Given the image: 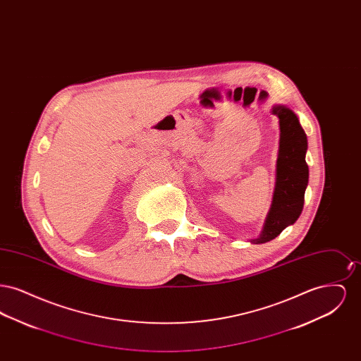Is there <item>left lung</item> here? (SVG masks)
Segmentation results:
<instances>
[{
    "mask_svg": "<svg viewBox=\"0 0 361 361\" xmlns=\"http://www.w3.org/2000/svg\"><path fill=\"white\" fill-rule=\"evenodd\" d=\"M272 114L279 118L280 127L275 189L262 230L256 240H250L256 245L275 240L286 227L298 221L309 184L307 137L300 121L287 105H274Z\"/></svg>",
    "mask_w": 361,
    "mask_h": 361,
    "instance_id": "obj_1",
    "label": "left lung"
}]
</instances>
